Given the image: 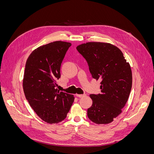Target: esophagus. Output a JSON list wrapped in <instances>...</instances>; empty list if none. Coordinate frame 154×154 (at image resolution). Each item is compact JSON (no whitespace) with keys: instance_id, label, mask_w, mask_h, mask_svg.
<instances>
[{"instance_id":"esophagus-1","label":"esophagus","mask_w":154,"mask_h":154,"mask_svg":"<svg viewBox=\"0 0 154 154\" xmlns=\"http://www.w3.org/2000/svg\"><path fill=\"white\" fill-rule=\"evenodd\" d=\"M76 96L77 97H83V96H85L86 94H76Z\"/></svg>"}]
</instances>
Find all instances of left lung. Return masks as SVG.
Returning a JSON list of instances; mask_svg holds the SVG:
<instances>
[{
  "label": "left lung",
  "mask_w": 154,
  "mask_h": 154,
  "mask_svg": "<svg viewBox=\"0 0 154 154\" xmlns=\"http://www.w3.org/2000/svg\"><path fill=\"white\" fill-rule=\"evenodd\" d=\"M76 49L87 60L93 78L100 80L101 94H91L88 119L96 124H109L122 112L132 88L128 62L116 46L105 42H87Z\"/></svg>",
  "instance_id": "left-lung-1"
}]
</instances>
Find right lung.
<instances>
[{
	"mask_svg": "<svg viewBox=\"0 0 154 154\" xmlns=\"http://www.w3.org/2000/svg\"><path fill=\"white\" fill-rule=\"evenodd\" d=\"M71 44L56 41L35 49L27 58L23 89L31 108L44 122L58 123L67 117L74 102L72 94L60 92L57 80L60 67Z\"/></svg>",
	"mask_w": 154,
	"mask_h": 154,
	"instance_id": "obj_1",
	"label": "right lung"
}]
</instances>
